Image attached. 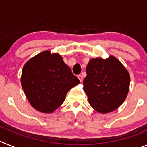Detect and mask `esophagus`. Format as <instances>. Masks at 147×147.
Here are the masks:
<instances>
[{
    "label": "esophagus",
    "instance_id": "1",
    "mask_svg": "<svg viewBox=\"0 0 147 147\" xmlns=\"http://www.w3.org/2000/svg\"><path fill=\"white\" fill-rule=\"evenodd\" d=\"M78 78H79V80H80V82H82V80H83V77H82V76L81 74H80V75H78Z\"/></svg>",
    "mask_w": 147,
    "mask_h": 147
}]
</instances>
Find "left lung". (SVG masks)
Returning <instances> with one entry per match:
<instances>
[{
  "mask_svg": "<svg viewBox=\"0 0 147 147\" xmlns=\"http://www.w3.org/2000/svg\"><path fill=\"white\" fill-rule=\"evenodd\" d=\"M86 73L83 88L93 108L101 113H107L124 102L129 91L130 77L115 57L90 59Z\"/></svg>",
  "mask_w": 147,
  "mask_h": 147,
  "instance_id": "obj_1",
  "label": "left lung"
}]
</instances>
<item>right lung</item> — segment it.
I'll return each instance as SVG.
<instances>
[{
	"label": "right lung",
	"instance_id": "1",
	"mask_svg": "<svg viewBox=\"0 0 147 147\" xmlns=\"http://www.w3.org/2000/svg\"><path fill=\"white\" fill-rule=\"evenodd\" d=\"M58 54L45 51L23 66L21 85L28 102L36 110L54 112L65 99L71 88L80 83Z\"/></svg>",
	"mask_w": 147,
	"mask_h": 147
}]
</instances>
